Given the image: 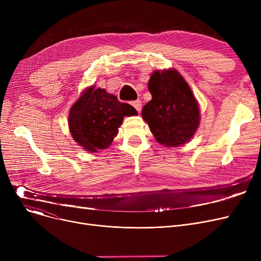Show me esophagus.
Listing matches in <instances>:
<instances>
[{"label":"esophagus","mask_w":261,"mask_h":261,"mask_svg":"<svg viewBox=\"0 0 261 261\" xmlns=\"http://www.w3.org/2000/svg\"><path fill=\"white\" fill-rule=\"evenodd\" d=\"M131 105L138 110V112H140L141 111V109H142V101L141 100H135V101H132L131 102Z\"/></svg>","instance_id":"34e87169"}]
</instances>
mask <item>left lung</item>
<instances>
[{
	"label": "left lung",
	"mask_w": 261,
	"mask_h": 261,
	"mask_svg": "<svg viewBox=\"0 0 261 261\" xmlns=\"http://www.w3.org/2000/svg\"><path fill=\"white\" fill-rule=\"evenodd\" d=\"M152 99L142 111L156 141L168 147L193 138L200 122L196 98L187 82L174 70L155 72L148 82Z\"/></svg>",
	"instance_id": "left-lung-1"
}]
</instances>
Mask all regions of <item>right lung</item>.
Masks as SVG:
<instances>
[{
    "mask_svg": "<svg viewBox=\"0 0 261 261\" xmlns=\"http://www.w3.org/2000/svg\"><path fill=\"white\" fill-rule=\"evenodd\" d=\"M129 103L103 89H88L72 107L68 125L74 140L90 152H97L111 145L123 116L136 115Z\"/></svg>",
    "mask_w": 261,
    "mask_h": 261,
    "instance_id": "right-lung-1",
    "label": "right lung"
}]
</instances>
